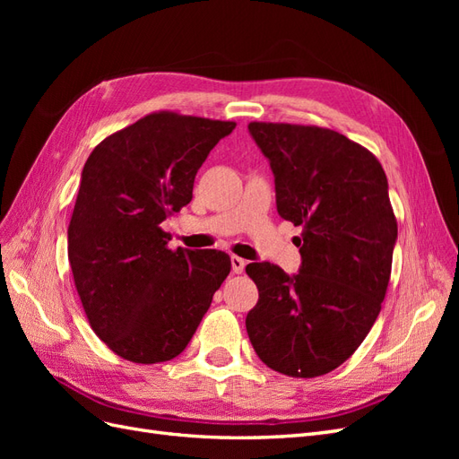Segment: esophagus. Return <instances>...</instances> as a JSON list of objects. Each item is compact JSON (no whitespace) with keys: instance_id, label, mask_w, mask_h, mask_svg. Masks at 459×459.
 Wrapping results in <instances>:
<instances>
[{"instance_id":"34e87169","label":"esophagus","mask_w":459,"mask_h":459,"mask_svg":"<svg viewBox=\"0 0 459 459\" xmlns=\"http://www.w3.org/2000/svg\"><path fill=\"white\" fill-rule=\"evenodd\" d=\"M245 260L243 258H239V256H231V270H233V273H243V270H245Z\"/></svg>"}]
</instances>
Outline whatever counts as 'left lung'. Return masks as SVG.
Returning <instances> with one entry per match:
<instances>
[{
    "instance_id": "1",
    "label": "left lung",
    "mask_w": 459,
    "mask_h": 459,
    "mask_svg": "<svg viewBox=\"0 0 459 459\" xmlns=\"http://www.w3.org/2000/svg\"><path fill=\"white\" fill-rule=\"evenodd\" d=\"M270 160L281 218L302 228V264L245 268L258 287L247 333L258 358L289 377H319L349 359L381 312L398 226L381 162L319 126L251 122Z\"/></svg>"
}]
</instances>
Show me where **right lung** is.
<instances>
[{
  "instance_id": "obj_1",
  "label": "right lung",
  "mask_w": 459,
  "mask_h": 459,
  "mask_svg": "<svg viewBox=\"0 0 459 459\" xmlns=\"http://www.w3.org/2000/svg\"><path fill=\"white\" fill-rule=\"evenodd\" d=\"M235 122L151 113L97 145L68 224V262L86 317L134 364L184 352L231 270L216 248H169L160 224L193 197L197 170Z\"/></svg>"
}]
</instances>
